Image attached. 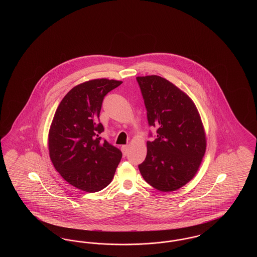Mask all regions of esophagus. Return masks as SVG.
<instances>
[{"mask_svg": "<svg viewBox=\"0 0 257 257\" xmlns=\"http://www.w3.org/2000/svg\"><path fill=\"white\" fill-rule=\"evenodd\" d=\"M121 151H122L123 156H126L127 155V152H128V146L125 145L121 147Z\"/></svg>", "mask_w": 257, "mask_h": 257, "instance_id": "esophagus-1", "label": "esophagus"}]
</instances>
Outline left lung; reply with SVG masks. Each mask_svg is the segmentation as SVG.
<instances>
[{"instance_id":"1","label":"left lung","mask_w":257,"mask_h":257,"mask_svg":"<svg viewBox=\"0 0 257 257\" xmlns=\"http://www.w3.org/2000/svg\"><path fill=\"white\" fill-rule=\"evenodd\" d=\"M137 82L148 125L157 129L156 139L147 141V157L139 170L153 188L175 191L195 176L205 153L199 113L192 99L168 80L152 75L137 77Z\"/></svg>"}]
</instances>
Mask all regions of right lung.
I'll return each instance as SVG.
<instances>
[{
    "instance_id": "obj_1",
    "label": "right lung",
    "mask_w": 257,
    "mask_h": 257,
    "mask_svg": "<svg viewBox=\"0 0 257 257\" xmlns=\"http://www.w3.org/2000/svg\"><path fill=\"white\" fill-rule=\"evenodd\" d=\"M122 82L96 79L73 87L61 100L49 131L50 158L62 178L88 193L110 183L122 152L100 134L104 97Z\"/></svg>"
}]
</instances>
